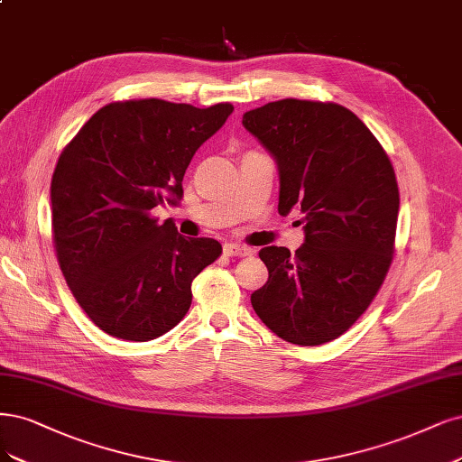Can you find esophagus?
<instances>
[{
    "label": "esophagus",
    "instance_id": "obj_1",
    "mask_svg": "<svg viewBox=\"0 0 462 462\" xmlns=\"http://www.w3.org/2000/svg\"><path fill=\"white\" fill-rule=\"evenodd\" d=\"M224 252L227 254V256H238V258H243V256H252V254H254V250H252V248L243 246V245H235V243H227V245H224Z\"/></svg>",
    "mask_w": 462,
    "mask_h": 462
}]
</instances>
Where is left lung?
Instances as JSON below:
<instances>
[{"mask_svg":"<svg viewBox=\"0 0 462 462\" xmlns=\"http://www.w3.org/2000/svg\"><path fill=\"white\" fill-rule=\"evenodd\" d=\"M243 125L275 156L279 214H304V246H265L252 308L279 338L319 346L371 306L393 258L400 189L386 151L349 108L281 99Z\"/></svg>","mask_w":462,"mask_h":462,"instance_id":"8db88e82","label":"left lung"}]
</instances>
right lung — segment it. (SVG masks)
Listing matches in <instances>:
<instances>
[{"label": "right lung", "mask_w": 462, "mask_h": 462, "mask_svg": "<svg viewBox=\"0 0 462 462\" xmlns=\"http://www.w3.org/2000/svg\"><path fill=\"white\" fill-rule=\"evenodd\" d=\"M231 113V103L116 101L62 149L51 178L57 260L78 304L110 337H162L189 311L190 282L219 258L214 238H185L151 210L183 197L190 158Z\"/></svg>", "instance_id": "obj_1"}]
</instances>
